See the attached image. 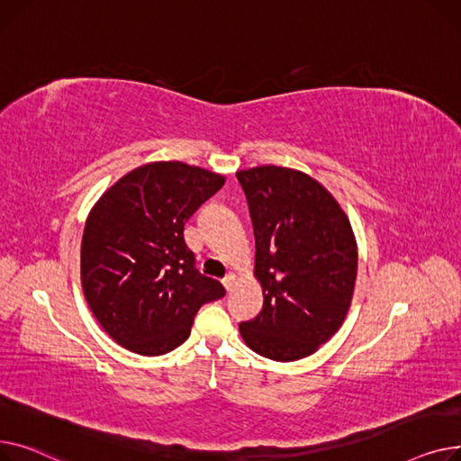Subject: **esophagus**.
I'll list each match as a JSON object with an SVG mask.
<instances>
[{
	"instance_id": "esophagus-1",
	"label": "esophagus",
	"mask_w": 461,
	"mask_h": 461,
	"mask_svg": "<svg viewBox=\"0 0 461 461\" xmlns=\"http://www.w3.org/2000/svg\"><path fill=\"white\" fill-rule=\"evenodd\" d=\"M234 281H236V276L234 274H229L225 279H223V286L230 292L234 288Z\"/></svg>"
}]
</instances>
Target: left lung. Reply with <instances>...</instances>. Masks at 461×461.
<instances>
[{
	"instance_id": "8db88e82",
	"label": "left lung",
	"mask_w": 461,
	"mask_h": 461,
	"mask_svg": "<svg viewBox=\"0 0 461 461\" xmlns=\"http://www.w3.org/2000/svg\"><path fill=\"white\" fill-rule=\"evenodd\" d=\"M255 230L264 305L240 333L258 356L303 359L342 326L357 277V243L335 197L309 175L277 166L236 173Z\"/></svg>"
}]
</instances>
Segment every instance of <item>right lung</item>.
I'll list each match as a JSON object with an SVG mask.
<instances>
[{"mask_svg": "<svg viewBox=\"0 0 461 461\" xmlns=\"http://www.w3.org/2000/svg\"><path fill=\"white\" fill-rule=\"evenodd\" d=\"M223 184V175L182 161H152L93 206L81 238V286L104 331L133 354L175 349L197 311L225 295L184 241L185 221Z\"/></svg>", "mask_w": 461, "mask_h": 461, "instance_id": "obj_1", "label": "right lung"}]
</instances>
